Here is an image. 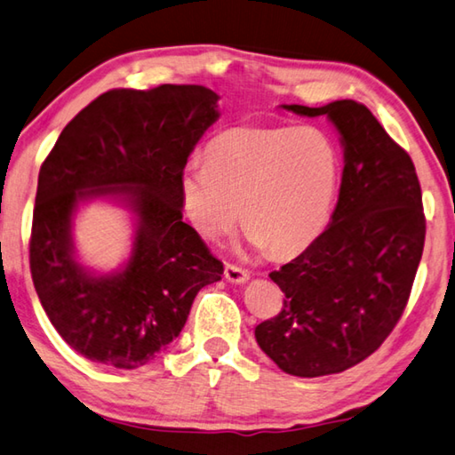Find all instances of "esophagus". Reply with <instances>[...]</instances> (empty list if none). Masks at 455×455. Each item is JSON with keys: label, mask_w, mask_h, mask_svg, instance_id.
<instances>
[{"label": "esophagus", "mask_w": 455, "mask_h": 455, "mask_svg": "<svg viewBox=\"0 0 455 455\" xmlns=\"http://www.w3.org/2000/svg\"><path fill=\"white\" fill-rule=\"evenodd\" d=\"M223 275L229 283H245L250 280L248 269H243L235 264H226V269H223Z\"/></svg>", "instance_id": "obj_1"}]
</instances>
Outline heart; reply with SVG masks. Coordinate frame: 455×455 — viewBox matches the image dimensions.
<instances>
[{
  "label": "heart",
  "mask_w": 455,
  "mask_h": 455,
  "mask_svg": "<svg viewBox=\"0 0 455 455\" xmlns=\"http://www.w3.org/2000/svg\"><path fill=\"white\" fill-rule=\"evenodd\" d=\"M207 162L191 159L181 199L205 240H220L242 218L248 240L275 256L307 248L330 220L339 156L315 127L237 125L207 146Z\"/></svg>",
  "instance_id": "heart-1"
}]
</instances>
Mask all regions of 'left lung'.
Instances as JSON below:
<instances>
[{"mask_svg":"<svg viewBox=\"0 0 455 455\" xmlns=\"http://www.w3.org/2000/svg\"><path fill=\"white\" fill-rule=\"evenodd\" d=\"M283 108L328 116L346 165L328 229L269 274L285 298L256 339L285 373L320 378L363 362L400 322L424 251L426 215L411 157L363 103Z\"/></svg>","mask_w":455,"mask_h":455,"instance_id":"left-lung-1","label":"left lung"}]
</instances>
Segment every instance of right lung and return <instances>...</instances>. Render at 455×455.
Returning <instances> with one entry per match:
<instances>
[{
    "mask_svg": "<svg viewBox=\"0 0 455 455\" xmlns=\"http://www.w3.org/2000/svg\"><path fill=\"white\" fill-rule=\"evenodd\" d=\"M218 93L164 84L111 90L63 127L39 170L29 269L37 298L77 354L135 370L180 331L197 291L223 264L183 221L181 175L218 119ZM122 196L139 215L122 273L92 276L73 258L70 218L87 196Z\"/></svg>",
    "mask_w": 455,
    "mask_h": 455,
    "instance_id": "add662e5",
    "label": "right lung"
}]
</instances>
